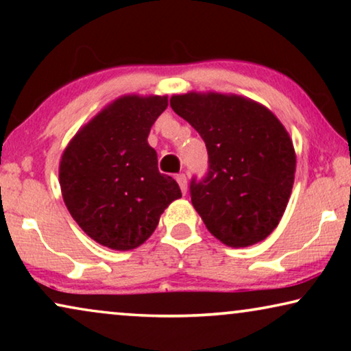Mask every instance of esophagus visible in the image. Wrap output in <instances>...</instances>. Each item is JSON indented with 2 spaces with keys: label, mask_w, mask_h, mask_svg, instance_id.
<instances>
[{
  "label": "esophagus",
  "mask_w": 351,
  "mask_h": 351,
  "mask_svg": "<svg viewBox=\"0 0 351 351\" xmlns=\"http://www.w3.org/2000/svg\"><path fill=\"white\" fill-rule=\"evenodd\" d=\"M176 180H177V184L180 185L182 193L185 195V193H186V189H189V186H186V176H185V174H177Z\"/></svg>",
  "instance_id": "1"
}]
</instances>
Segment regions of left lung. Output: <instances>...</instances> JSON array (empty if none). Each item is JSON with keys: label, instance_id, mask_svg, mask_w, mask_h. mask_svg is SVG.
I'll use <instances>...</instances> for the list:
<instances>
[{"label": "left lung", "instance_id": "8db88e82", "mask_svg": "<svg viewBox=\"0 0 351 351\" xmlns=\"http://www.w3.org/2000/svg\"><path fill=\"white\" fill-rule=\"evenodd\" d=\"M171 107L206 143L208 172L191 179L190 196L209 232L232 247L265 239L294 185L295 152L285 126L239 95H172Z\"/></svg>", "mask_w": 351, "mask_h": 351}]
</instances>
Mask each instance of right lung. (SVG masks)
I'll use <instances>...</instances> for the list:
<instances>
[{
    "label": "right lung",
    "mask_w": 351,
    "mask_h": 351,
    "mask_svg": "<svg viewBox=\"0 0 351 351\" xmlns=\"http://www.w3.org/2000/svg\"><path fill=\"white\" fill-rule=\"evenodd\" d=\"M167 107L166 95L114 100L71 138L59 179L65 206L102 246L129 251L155 232L160 215L182 191L158 171L147 137Z\"/></svg>",
    "instance_id": "1"
}]
</instances>
